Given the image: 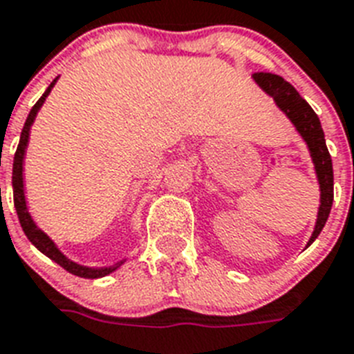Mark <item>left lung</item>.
Wrapping results in <instances>:
<instances>
[{
  "label": "left lung",
  "instance_id": "1",
  "mask_svg": "<svg viewBox=\"0 0 354 354\" xmlns=\"http://www.w3.org/2000/svg\"><path fill=\"white\" fill-rule=\"evenodd\" d=\"M252 78L259 86V89L267 93L268 97L276 102L279 111L289 118L294 129L298 131L299 137L304 138L305 146L309 149L310 160L315 166L316 180L320 186V205H318V214H316L315 230L307 241V247H310L327 223L330 206H333V185H335L333 183V160H330L329 149L325 146V135L324 129H322L320 118L313 111V107L299 97V93L281 76L270 75V73H256V75H252Z\"/></svg>",
  "mask_w": 354,
  "mask_h": 354
}]
</instances>
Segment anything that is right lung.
Wrapping results in <instances>:
<instances>
[{"instance_id": "1", "label": "right lung", "mask_w": 354, "mask_h": 354, "mask_svg": "<svg viewBox=\"0 0 354 354\" xmlns=\"http://www.w3.org/2000/svg\"><path fill=\"white\" fill-rule=\"evenodd\" d=\"M58 78L50 82V86L45 89V93L41 95L34 107L30 109L29 117L25 120V126L21 129V137H19L18 149H16V155H14V164H12V190H14V206H16V212H18L19 223H21V228H24L25 236L29 237V241L32 243L34 247L38 248L39 252L45 254V256L53 259L55 263H58L62 268H65L67 272L75 274V276H80V278L87 279H97L104 278L107 274L115 272L117 268H120L126 263V259H120V261L113 263L109 267H87V265H80V263L73 261L71 257L65 256L60 250V247L56 245L55 239H50L47 234H45L36 221L32 219L29 212V206H27V197H25V153H27V146H29V138H30V128H32L34 120H36V115L41 109V106L45 104L47 97L53 91V87L56 86Z\"/></svg>"}]
</instances>
